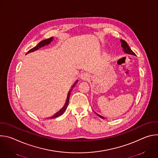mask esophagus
Masks as SVG:
<instances>
[{
    "label": "esophagus",
    "instance_id": "1",
    "mask_svg": "<svg viewBox=\"0 0 158 158\" xmlns=\"http://www.w3.org/2000/svg\"><path fill=\"white\" fill-rule=\"evenodd\" d=\"M89 78V74L87 73H84L81 74V79L82 80H87Z\"/></svg>",
    "mask_w": 158,
    "mask_h": 158
}]
</instances>
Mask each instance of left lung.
<instances>
[{
    "label": "left lung",
    "mask_w": 158,
    "mask_h": 158,
    "mask_svg": "<svg viewBox=\"0 0 158 158\" xmlns=\"http://www.w3.org/2000/svg\"><path fill=\"white\" fill-rule=\"evenodd\" d=\"M121 47H122V48H123V51H124V53L127 54H130V55H132V56H136V54H135L132 52V50L131 49V48L129 47V46L127 45V42H126L125 40H123V39H121ZM95 113H96L99 117L101 118L102 119H104V118L103 116H101V115L97 114L96 112H95Z\"/></svg>",
    "instance_id": "1"
}]
</instances>
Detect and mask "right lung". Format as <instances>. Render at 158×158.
I'll return each mask as SVG.
<instances>
[{
    "instance_id": "1",
    "label": "right lung",
    "mask_w": 158,
    "mask_h": 158,
    "mask_svg": "<svg viewBox=\"0 0 158 158\" xmlns=\"http://www.w3.org/2000/svg\"><path fill=\"white\" fill-rule=\"evenodd\" d=\"M54 40V37H51V38H49V39H46V40H42V41H40L37 46H35V47H34V48H33L32 49H31V50H29L27 52V54H29V53H30V52H34V51H37V50H38L39 49H40V48H42V47H44V46H48V45H49L52 40ZM77 82H78V80H77L75 82H74V84L73 85V86H72V87H71V89H70V91H69V93H68V94H67V99H66V101H65V104H64V106L61 108V109H60L58 112H57L56 113L54 114V115H53L52 116H51V117H50L49 118H57V117H58V116H60V115H62L64 112H65V110H66V109H67V106H68V104H69V98H70V94H71V91H72V89H73V88L76 85V84L77 83Z\"/></svg>"
}]
</instances>
